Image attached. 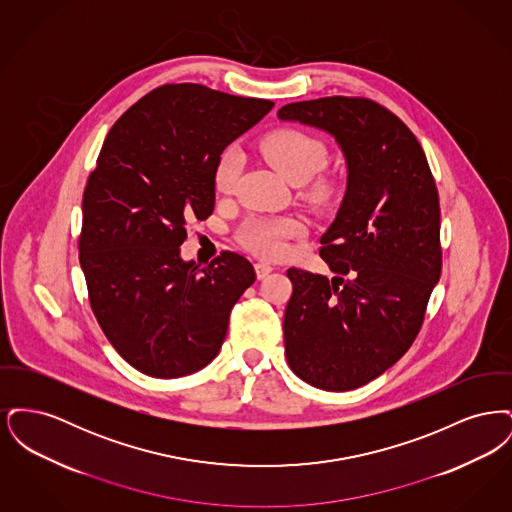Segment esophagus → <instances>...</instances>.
Returning a JSON list of instances; mask_svg holds the SVG:
<instances>
[{
	"instance_id": "esophagus-1",
	"label": "esophagus",
	"mask_w": 512,
	"mask_h": 512,
	"mask_svg": "<svg viewBox=\"0 0 512 512\" xmlns=\"http://www.w3.org/2000/svg\"><path fill=\"white\" fill-rule=\"evenodd\" d=\"M255 272H257V278L263 280L272 272V265H268L265 261H259V263H255Z\"/></svg>"
}]
</instances>
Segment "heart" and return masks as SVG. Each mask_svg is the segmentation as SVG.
<instances>
[{
  "instance_id": "obj_1",
  "label": "heart",
  "mask_w": 512,
  "mask_h": 512,
  "mask_svg": "<svg viewBox=\"0 0 512 512\" xmlns=\"http://www.w3.org/2000/svg\"><path fill=\"white\" fill-rule=\"evenodd\" d=\"M261 153L268 163L293 184L311 180L326 163L324 144L299 130H276L261 142ZM242 171V157L234 147L220 153L215 165L213 184L219 194H230ZM328 182L317 180L309 188V197L322 199L328 195ZM307 228L303 220L292 215L280 217H255L240 228V242L245 249L261 257H280L288 251L292 240L305 236Z\"/></svg>"
}]
</instances>
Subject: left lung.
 <instances>
[{
    "instance_id": "1",
    "label": "left lung",
    "mask_w": 512,
    "mask_h": 512,
    "mask_svg": "<svg viewBox=\"0 0 512 512\" xmlns=\"http://www.w3.org/2000/svg\"><path fill=\"white\" fill-rule=\"evenodd\" d=\"M278 117L332 134L347 165L338 217L320 238L336 276L288 270L286 359L315 388L355 390L420 332L441 274L438 188L413 132L372 99L297 101Z\"/></svg>"
}]
</instances>
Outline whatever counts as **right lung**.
Returning a JSON list of instances; mask_svg holds the SVG:
<instances>
[{
	"mask_svg": "<svg viewBox=\"0 0 512 512\" xmlns=\"http://www.w3.org/2000/svg\"><path fill=\"white\" fill-rule=\"evenodd\" d=\"M274 107L201 84H165L109 130L82 199L80 267L92 311L128 365L180 378L219 355L253 265L222 251L182 261L186 220L215 209L220 153Z\"/></svg>",
	"mask_w": 512,
	"mask_h": 512,
	"instance_id": "right-lung-1",
	"label": "right lung"
}]
</instances>
